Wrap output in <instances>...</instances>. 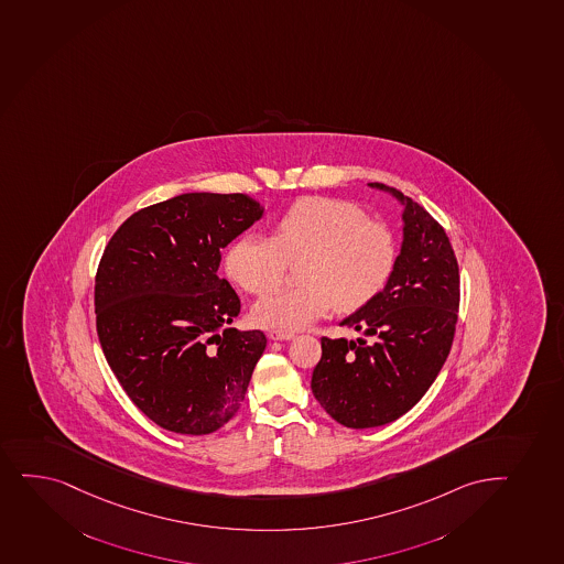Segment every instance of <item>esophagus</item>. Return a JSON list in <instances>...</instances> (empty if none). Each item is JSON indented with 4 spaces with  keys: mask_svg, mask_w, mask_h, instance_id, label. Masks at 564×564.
Returning <instances> with one entry per match:
<instances>
[{
    "mask_svg": "<svg viewBox=\"0 0 564 564\" xmlns=\"http://www.w3.org/2000/svg\"><path fill=\"white\" fill-rule=\"evenodd\" d=\"M268 336H270V339H273V341H291V339L296 337V334L289 332V329H270Z\"/></svg>",
    "mask_w": 564,
    "mask_h": 564,
    "instance_id": "obj_1",
    "label": "esophagus"
}]
</instances>
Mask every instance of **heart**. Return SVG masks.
<instances>
[{"label":"heart","instance_id":"b5f03b06","mask_svg":"<svg viewBox=\"0 0 564 564\" xmlns=\"http://www.w3.org/2000/svg\"><path fill=\"white\" fill-rule=\"evenodd\" d=\"M300 260L302 286L273 292L253 307L262 326L300 329L337 307L371 304L395 267V241L384 223L366 217L358 204L332 196H304L273 223L272 238L241 236L225 257L228 278L249 294H267Z\"/></svg>","mask_w":564,"mask_h":564}]
</instances>
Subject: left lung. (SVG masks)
Segmentation results:
<instances>
[{
	"mask_svg": "<svg viewBox=\"0 0 564 564\" xmlns=\"http://www.w3.org/2000/svg\"><path fill=\"white\" fill-rule=\"evenodd\" d=\"M403 246L384 291L341 326L371 339L323 337L311 390L329 416L366 430L411 411L437 379L456 334L459 267L444 228L401 191Z\"/></svg>",
	"mask_w": 564,
	"mask_h": 564,
	"instance_id": "8db88e82",
	"label": "left lung"
}]
</instances>
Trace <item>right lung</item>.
<instances>
[{"label": "right lung", "instance_id": "add662e5", "mask_svg": "<svg viewBox=\"0 0 564 564\" xmlns=\"http://www.w3.org/2000/svg\"><path fill=\"white\" fill-rule=\"evenodd\" d=\"M260 216L241 193H185L134 212L102 251L94 294L102 352L163 430L208 435L246 398L267 336L228 328L240 297L217 268L223 247Z\"/></svg>", "mask_w": 564, "mask_h": 564}]
</instances>
